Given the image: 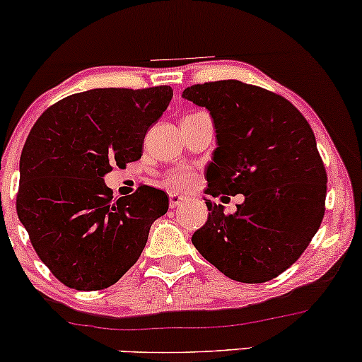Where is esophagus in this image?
Masks as SVG:
<instances>
[{
  "label": "esophagus",
  "mask_w": 362,
  "mask_h": 362,
  "mask_svg": "<svg viewBox=\"0 0 362 362\" xmlns=\"http://www.w3.org/2000/svg\"><path fill=\"white\" fill-rule=\"evenodd\" d=\"M168 199H170V207H172V209H173V207H178L182 204V202L187 201V197H184V195H180L177 192H170Z\"/></svg>",
  "instance_id": "1"
}]
</instances>
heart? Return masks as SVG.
Here are the masks:
<instances>
[{
    "label": "heart",
    "instance_id": "heart-1",
    "mask_svg": "<svg viewBox=\"0 0 362 362\" xmlns=\"http://www.w3.org/2000/svg\"><path fill=\"white\" fill-rule=\"evenodd\" d=\"M194 180H195L194 172H190V170H185V168L175 170V172H172L167 177V184L170 187H175V189H189V187L194 184Z\"/></svg>",
    "mask_w": 362,
    "mask_h": 362
}]
</instances>
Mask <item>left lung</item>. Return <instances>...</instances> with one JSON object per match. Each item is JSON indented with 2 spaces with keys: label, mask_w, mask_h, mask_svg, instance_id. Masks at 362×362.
<instances>
[{
  "label": "left lung",
  "mask_w": 362,
  "mask_h": 362,
  "mask_svg": "<svg viewBox=\"0 0 362 362\" xmlns=\"http://www.w3.org/2000/svg\"><path fill=\"white\" fill-rule=\"evenodd\" d=\"M182 97L214 122L206 194L245 195L233 214L206 199L194 247L230 279L271 281L300 259L325 214L327 172L308 120L281 95L236 80L192 85Z\"/></svg>",
  "instance_id": "1"
}]
</instances>
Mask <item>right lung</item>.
<instances>
[{
	"mask_svg": "<svg viewBox=\"0 0 362 362\" xmlns=\"http://www.w3.org/2000/svg\"><path fill=\"white\" fill-rule=\"evenodd\" d=\"M173 90L95 88L37 119L20 156L16 213L39 259L68 288L115 284L139 259L149 228L168 211L163 190L141 185L115 199L103 177L143 153Z\"/></svg>",
	"mask_w": 362,
	"mask_h": 362,
	"instance_id": "right-lung-1",
	"label": "right lung"
}]
</instances>
